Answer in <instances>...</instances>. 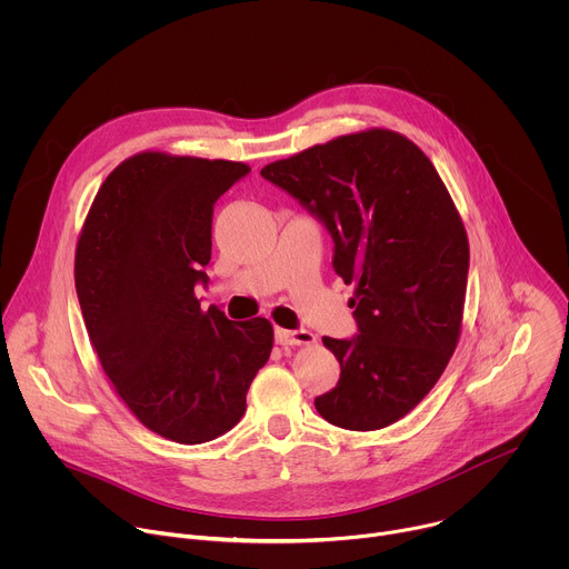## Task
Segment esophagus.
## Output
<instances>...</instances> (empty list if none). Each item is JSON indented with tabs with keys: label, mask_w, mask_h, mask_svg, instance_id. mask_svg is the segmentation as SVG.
I'll return each mask as SVG.
<instances>
[{
	"label": "esophagus",
	"mask_w": 569,
	"mask_h": 569,
	"mask_svg": "<svg viewBox=\"0 0 569 569\" xmlns=\"http://www.w3.org/2000/svg\"><path fill=\"white\" fill-rule=\"evenodd\" d=\"M274 338L281 347H301V345H312L315 336L303 329H277Z\"/></svg>",
	"instance_id": "34e87169"
}]
</instances>
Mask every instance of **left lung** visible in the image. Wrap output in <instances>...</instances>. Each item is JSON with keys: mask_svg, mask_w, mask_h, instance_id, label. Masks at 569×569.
<instances>
[{"mask_svg": "<svg viewBox=\"0 0 569 569\" xmlns=\"http://www.w3.org/2000/svg\"><path fill=\"white\" fill-rule=\"evenodd\" d=\"M261 176L290 193L333 238V270L356 281L358 333L323 338L338 385L315 398L329 423L369 432L402 419L455 353L468 238L432 161L391 130H367L268 164Z\"/></svg>", "mask_w": 569, "mask_h": 569, "instance_id": "8db88e82", "label": "left lung"}]
</instances>
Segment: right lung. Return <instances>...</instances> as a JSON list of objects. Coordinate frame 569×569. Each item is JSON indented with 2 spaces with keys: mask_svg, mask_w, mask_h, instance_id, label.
I'll return each mask as SVG.
<instances>
[{
  "mask_svg": "<svg viewBox=\"0 0 569 569\" xmlns=\"http://www.w3.org/2000/svg\"><path fill=\"white\" fill-rule=\"evenodd\" d=\"M250 173L242 161L139 152L119 164L76 248V295L103 371L130 412L196 446L231 430L268 362L263 317L200 308L216 200Z\"/></svg>",
  "mask_w": 569,
  "mask_h": 569,
  "instance_id": "obj_1",
  "label": "right lung"
}]
</instances>
